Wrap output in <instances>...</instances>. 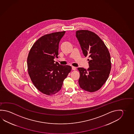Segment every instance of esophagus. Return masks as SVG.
Here are the masks:
<instances>
[{"label": "esophagus", "instance_id": "34e87169", "mask_svg": "<svg viewBox=\"0 0 134 134\" xmlns=\"http://www.w3.org/2000/svg\"><path fill=\"white\" fill-rule=\"evenodd\" d=\"M72 70H76V68L75 67V66H72Z\"/></svg>", "mask_w": 134, "mask_h": 134}]
</instances>
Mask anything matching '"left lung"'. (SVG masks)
Here are the masks:
<instances>
[{
  "mask_svg": "<svg viewBox=\"0 0 134 134\" xmlns=\"http://www.w3.org/2000/svg\"><path fill=\"white\" fill-rule=\"evenodd\" d=\"M76 37L84 56L89 57V68H79V86L89 92L99 90L104 84L111 70L110 56L108 49L97 35L88 30H79Z\"/></svg>",
  "mask_w": 134,
  "mask_h": 134,
  "instance_id": "obj_1",
  "label": "left lung"
}]
</instances>
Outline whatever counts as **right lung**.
Instances as JSON below:
<instances>
[{
    "label": "right lung",
    "instance_id": "obj_1",
    "mask_svg": "<svg viewBox=\"0 0 134 134\" xmlns=\"http://www.w3.org/2000/svg\"><path fill=\"white\" fill-rule=\"evenodd\" d=\"M65 31L53 32L40 38L32 46L27 58L28 71L32 82L45 94H56L72 68L60 65L54 59L58 58V45Z\"/></svg>",
    "mask_w": 134,
    "mask_h": 134
}]
</instances>
